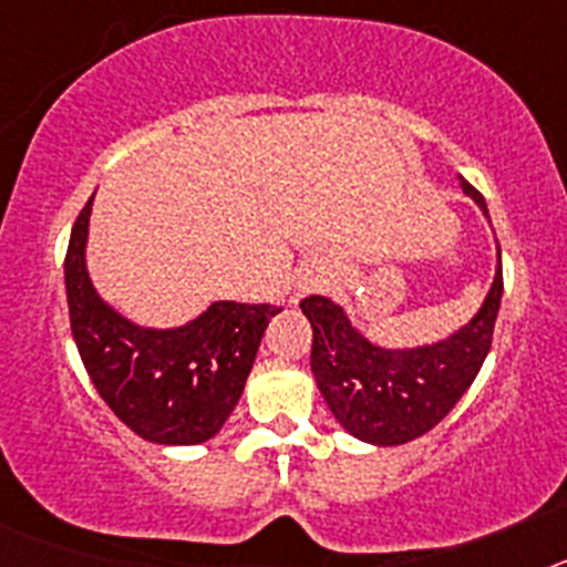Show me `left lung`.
I'll return each mask as SVG.
<instances>
[{"label": "left lung", "instance_id": "left-lung-1", "mask_svg": "<svg viewBox=\"0 0 567 567\" xmlns=\"http://www.w3.org/2000/svg\"><path fill=\"white\" fill-rule=\"evenodd\" d=\"M460 187L480 204L485 198L460 178ZM503 298V264L483 307L452 338L417 349H383L352 327L329 298L309 295L300 309L312 323V372L334 420L352 437L372 445H400L452 412L468 392L491 349Z\"/></svg>", "mask_w": 567, "mask_h": 567}]
</instances>
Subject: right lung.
Masks as SVG:
<instances>
[{
    "mask_svg": "<svg viewBox=\"0 0 567 567\" xmlns=\"http://www.w3.org/2000/svg\"><path fill=\"white\" fill-rule=\"evenodd\" d=\"M90 198L64 255L70 329L104 403L138 437L195 445L215 437L233 414L269 320V303L218 300L178 329H144L110 309L90 284Z\"/></svg>",
    "mask_w": 567,
    "mask_h": 567,
    "instance_id": "right-lung-1",
    "label": "right lung"
}]
</instances>
